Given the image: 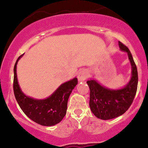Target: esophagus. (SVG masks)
<instances>
[{
    "label": "esophagus",
    "mask_w": 148,
    "mask_h": 148,
    "mask_svg": "<svg viewBox=\"0 0 148 148\" xmlns=\"http://www.w3.org/2000/svg\"><path fill=\"white\" fill-rule=\"evenodd\" d=\"M88 77V72L86 70H81V71L79 72L78 76H77V78L79 82H84Z\"/></svg>",
    "instance_id": "obj_1"
}]
</instances>
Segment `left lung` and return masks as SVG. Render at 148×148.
I'll list each match as a JSON object with an SVG mask.
<instances>
[{
    "label": "left lung",
    "mask_w": 148,
    "mask_h": 148,
    "mask_svg": "<svg viewBox=\"0 0 148 148\" xmlns=\"http://www.w3.org/2000/svg\"><path fill=\"white\" fill-rule=\"evenodd\" d=\"M118 44L120 50L127 52L130 62L132 70L129 82L120 89H110L94 79L86 82L90 89L91 111L97 118L103 120H111L123 114L133 102L138 88V70L132 53L120 41Z\"/></svg>",
    "instance_id": "left-lung-1"
}]
</instances>
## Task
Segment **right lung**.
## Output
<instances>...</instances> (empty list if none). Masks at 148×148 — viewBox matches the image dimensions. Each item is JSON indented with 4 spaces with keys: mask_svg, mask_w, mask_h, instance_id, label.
I'll list each match as a JSON object with an SVG mask.
<instances>
[{
    "mask_svg": "<svg viewBox=\"0 0 148 148\" xmlns=\"http://www.w3.org/2000/svg\"><path fill=\"white\" fill-rule=\"evenodd\" d=\"M23 55L18 58L13 69V91L18 104L28 118L39 125L53 126L59 123L66 115L69 97L78 83L77 78L61 84L46 99H38L26 96L21 89L16 73L17 64Z\"/></svg>",
    "mask_w": 148,
    "mask_h": 148,
    "instance_id": "1",
    "label": "right lung"
}]
</instances>
